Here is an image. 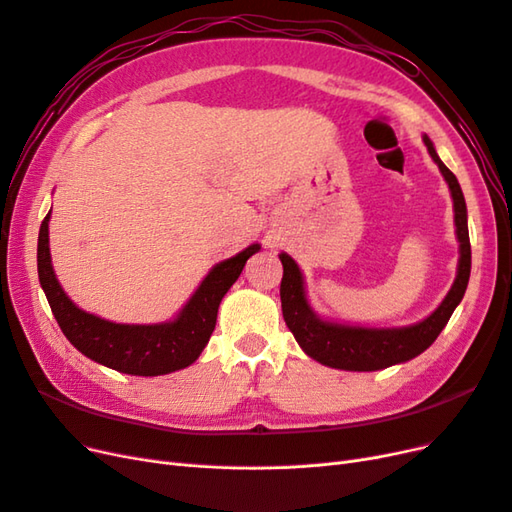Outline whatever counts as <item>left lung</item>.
<instances>
[{"label":"left lung","mask_w":512,"mask_h":512,"mask_svg":"<svg viewBox=\"0 0 512 512\" xmlns=\"http://www.w3.org/2000/svg\"><path fill=\"white\" fill-rule=\"evenodd\" d=\"M427 145L429 156L438 164L440 173L444 175L448 190L453 196V209H455V226H457V239H459V267L457 277L440 303V307L427 316L425 320L410 324V327L399 329H365V327H346V324L327 322L314 314L309 307L305 288H303V275L297 262L288 254H280L284 277L280 286L282 297V314L292 331L294 339L307 356L314 361L329 365L335 369L346 371H376L391 367L397 363H406L414 356L425 352L440 331L446 327L448 318L453 316L455 307L463 299L470 280V267H472V250H470V235H468V209L466 198L459 188L457 177L444 166L438 158L429 136H423Z\"/></svg>","instance_id":"obj_1"}]
</instances>
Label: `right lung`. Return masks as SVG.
<instances>
[{"instance_id":"right-lung-1","label":"right lung","mask_w":512,"mask_h":512,"mask_svg":"<svg viewBox=\"0 0 512 512\" xmlns=\"http://www.w3.org/2000/svg\"><path fill=\"white\" fill-rule=\"evenodd\" d=\"M49 218L51 213L38 235V277L59 329L87 359L132 376H164L192 365L215 329L224 294L237 282L247 258L260 250L254 243L215 265L173 322L117 324L83 312L59 286L49 252Z\"/></svg>"}]
</instances>
